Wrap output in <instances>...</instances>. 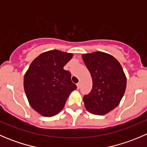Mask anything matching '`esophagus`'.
Segmentation results:
<instances>
[{
	"instance_id": "1",
	"label": "esophagus",
	"mask_w": 147,
	"mask_h": 147,
	"mask_svg": "<svg viewBox=\"0 0 147 147\" xmlns=\"http://www.w3.org/2000/svg\"><path fill=\"white\" fill-rule=\"evenodd\" d=\"M77 87H78V89H80V82H78L77 84Z\"/></svg>"
}]
</instances>
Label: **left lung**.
<instances>
[{
    "label": "left lung",
    "instance_id": "obj_1",
    "mask_svg": "<svg viewBox=\"0 0 147 147\" xmlns=\"http://www.w3.org/2000/svg\"><path fill=\"white\" fill-rule=\"evenodd\" d=\"M92 78V89L83 97L85 108L92 114L103 115L119 104L127 86L122 67L113 56L94 52L82 55Z\"/></svg>",
    "mask_w": 147,
    "mask_h": 147
}]
</instances>
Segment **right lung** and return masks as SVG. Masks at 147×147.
Masks as SVG:
<instances>
[{
    "mask_svg": "<svg viewBox=\"0 0 147 147\" xmlns=\"http://www.w3.org/2000/svg\"><path fill=\"white\" fill-rule=\"evenodd\" d=\"M72 54L54 50L40 55L24 76V90L30 106L45 117H53L64 107L77 85L71 73L63 69Z\"/></svg>",
    "mask_w": 147,
    "mask_h": 147,
    "instance_id": "right-lung-1",
    "label": "right lung"
}]
</instances>
